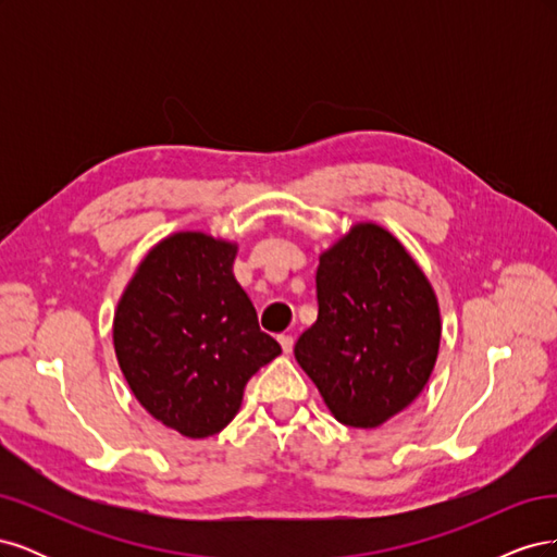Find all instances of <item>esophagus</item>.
<instances>
[{"instance_id":"1","label":"esophagus","mask_w":557,"mask_h":557,"mask_svg":"<svg viewBox=\"0 0 557 557\" xmlns=\"http://www.w3.org/2000/svg\"><path fill=\"white\" fill-rule=\"evenodd\" d=\"M278 344H281L283 352H290V350H293V344H295L293 334H281V336H278Z\"/></svg>"}]
</instances>
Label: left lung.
<instances>
[{
	"label": "left lung",
	"mask_w": 557,
	"mask_h": 557,
	"mask_svg": "<svg viewBox=\"0 0 557 557\" xmlns=\"http://www.w3.org/2000/svg\"><path fill=\"white\" fill-rule=\"evenodd\" d=\"M315 295L295 358L339 423L379 428L430 381L442 339L432 285L391 232L358 223L320 252Z\"/></svg>",
	"instance_id": "1"
}]
</instances>
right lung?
I'll list each match as a JSON object with an SVG mask.
<instances>
[{"label":"right lung","instance_id":"add662e5","mask_svg":"<svg viewBox=\"0 0 557 557\" xmlns=\"http://www.w3.org/2000/svg\"><path fill=\"white\" fill-rule=\"evenodd\" d=\"M237 244L176 232L148 250L117 301L113 346L134 397L190 440L237 416L244 387L281 346L232 274Z\"/></svg>","mask_w":557,"mask_h":557}]
</instances>
